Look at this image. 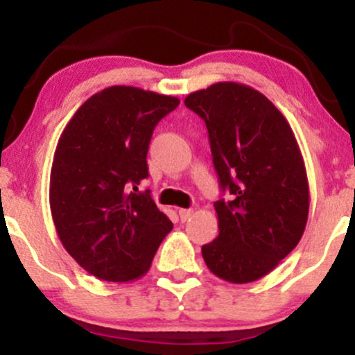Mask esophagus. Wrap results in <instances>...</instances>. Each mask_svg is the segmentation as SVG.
I'll use <instances>...</instances> for the list:
<instances>
[{
    "label": "esophagus",
    "instance_id": "34e87169",
    "mask_svg": "<svg viewBox=\"0 0 355 355\" xmlns=\"http://www.w3.org/2000/svg\"><path fill=\"white\" fill-rule=\"evenodd\" d=\"M192 214H193V210L192 209H180L178 210V216H180V220H189L190 217H192Z\"/></svg>",
    "mask_w": 355,
    "mask_h": 355
}]
</instances>
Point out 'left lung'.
<instances>
[{"instance_id":"1","label":"left lung","mask_w":355,"mask_h":355,"mask_svg":"<svg viewBox=\"0 0 355 355\" xmlns=\"http://www.w3.org/2000/svg\"><path fill=\"white\" fill-rule=\"evenodd\" d=\"M185 106L205 121L220 187L234 196L214 204L219 236L202 256L224 282H256L306 227L310 189L297 138L279 109L246 84H212L187 96Z\"/></svg>"}]
</instances>
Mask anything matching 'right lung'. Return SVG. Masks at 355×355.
<instances>
[{
	"instance_id": "obj_1",
	"label": "right lung",
	"mask_w": 355,
	"mask_h": 355,
	"mask_svg": "<svg viewBox=\"0 0 355 355\" xmlns=\"http://www.w3.org/2000/svg\"><path fill=\"white\" fill-rule=\"evenodd\" d=\"M178 104L173 96L111 85L89 97L62 131L50 212L62 246L96 278L128 283L145 276L173 227L138 185L148 177L155 126Z\"/></svg>"
}]
</instances>
